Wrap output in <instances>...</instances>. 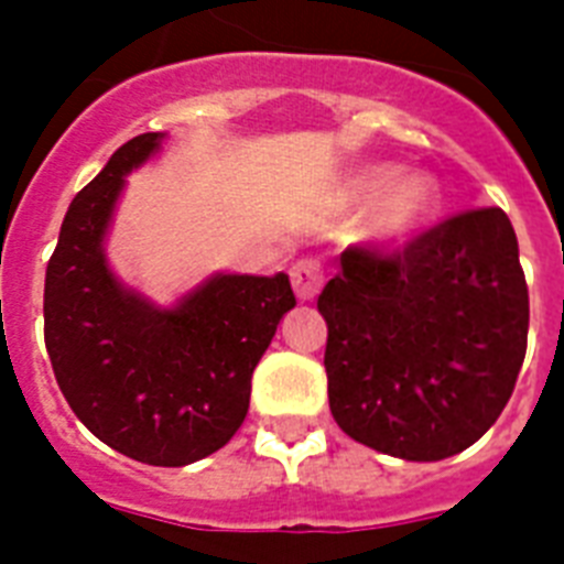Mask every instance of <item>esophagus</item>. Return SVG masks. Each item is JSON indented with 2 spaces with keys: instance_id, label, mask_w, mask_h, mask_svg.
Returning <instances> with one entry per match:
<instances>
[{
  "instance_id": "34e87169",
  "label": "esophagus",
  "mask_w": 564,
  "mask_h": 564,
  "mask_svg": "<svg viewBox=\"0 0 564 564\" xmlns=\"http://www.w3.org/2000/svg\"><path fill=\"white\" fill-rule=\"evenodd\" d=\"M292 290L299 295V301H313L322 292V283H325V274H322V265L316 260H299V263L290 269Z\"/></svg>"
}]
</instances>
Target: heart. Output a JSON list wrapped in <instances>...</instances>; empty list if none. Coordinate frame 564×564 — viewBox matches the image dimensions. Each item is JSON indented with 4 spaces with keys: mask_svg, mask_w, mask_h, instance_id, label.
Segmentation results:
<instances>
[{
    "mask_svg": "<svg viewBox=\"0 0 564 564\" xmlns=\"http://www.w3.org/2000/svg\"><path fill=\"white\" fill-rule=\"evenodd\" d=\"M348 198L369 208L366 239L377 246H398L433 221L442 207V184L424 170L394 172V166H371L351 181Z\"/></svg>",
    "mask_w": 564,
    "mask_h": 564,
    "instance_id": "heart-1",
    "label": "heart"
}]
</instances>
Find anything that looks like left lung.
I'll list each match as a JSON object with an SVG mask.
<instances>
[{
    "instance_id": "left-lung-1",
    "label": "left lung",
    "mask_w": 564,
    "mask_h": 564,
    "mask_svg": "<svg viewBox=\"0 0 564 564\" xmlns=\"http://www.w3.org/2000/svg\"><path fill=\"white\" fill-rule=\"evenodd\" d=\"M339 265L318 295L336 424L410 463L471 447L527 354L530 299L507 213H459L401 254L348 248Z\"/></svg>"
}]
</instances>
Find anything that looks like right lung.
I'll use <instances>...</instances> for the list:
<instances>
[{"label":"right lung","instance_id":"1","mask_svg":"<svg viewBox=\"0 0 564 564\" xmlns=\"http://www.w3.org/2000/svg\"><path fill=\"white\" fill-rule=\"evenodd\" d=\"M163 140H128L75 195L46 265L43 318L57 386L84 427L137 463L181 468L246 421L251 375L295 295L283 272H213L163 307L119 281L105 251L113 213Z\"/></svg>","mask_w":564,"mask_h":564}]
</instances>
